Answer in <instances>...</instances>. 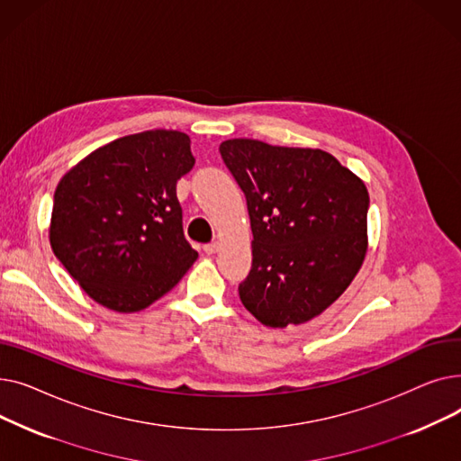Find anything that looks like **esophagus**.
<instances>
[{
  "mask_svg": "<svg viewBox=\"0 0 461 461\" xmlns=\"http://www.w3.org/2000/svg\"><path fill=\"white\" fill-rule=\"evenodd\" d=\"M218 250H221V245H218V243H209V245L203 247V252L209 254V256H211V254H216Z\"/></svg>",
  "mask_w": 461,
  "mask_h": 461,
  "instance_id": "esophagus-1",
  "label": "esophagus"
}]
</instances>
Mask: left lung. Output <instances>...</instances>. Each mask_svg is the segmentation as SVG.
<instances>
[{"mask_svg":"<svg viewBox=\"0 0 461 461\" xmlns=\"http://www.w3.org/2000/svg\"><path fill=\"white\" fill-rule=\"evenodd\" d=\"M221 155L245 192L254 235L240 303L267 327L320 316L365 261L366 185L321 149L233 138Z\"/></svg>","mask_w":461,"mask_h":461,"instance_id":"8db88e82","label":"left lung"}]
</instances>
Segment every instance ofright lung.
Instances as JSON below:
<instances>
[{"label":"right lung","mask_w":461,"mask_h":461,"mask_svg":"<svg viewBox=\"0 0 461 461\" xmlns=\"http://www.w3.org/2000/svg\"><path fill=\"white\" fill-rule=\"evenodd\" d=\"M192 166L190 138L155 129L103 145L61 177L50 247L93 301L140 312L192 267L176 192Z\"/></svg>","instance_id":"1"}]
</instances>
